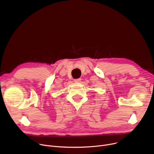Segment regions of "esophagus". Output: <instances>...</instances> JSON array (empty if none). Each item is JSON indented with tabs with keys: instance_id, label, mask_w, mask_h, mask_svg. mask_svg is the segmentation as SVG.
Wrapping results in <instances>:
<instances>
[{
	"instance_id": "34e87169",
	"label": "esophagus",
	"mask_w": 154,
	"mask_h": 154,
	"mask_svg": "<svg viewBox=\"0 0 154 154\" xmlns=\"http://www.w3.org/2000/svg\"><path fill=\"white\" fill-rule=\"evenodd\" d=\"M80 80H81V79H80V78L75 79H74V82H79L80 81Z\"/></svg>"
}]
</instances>
